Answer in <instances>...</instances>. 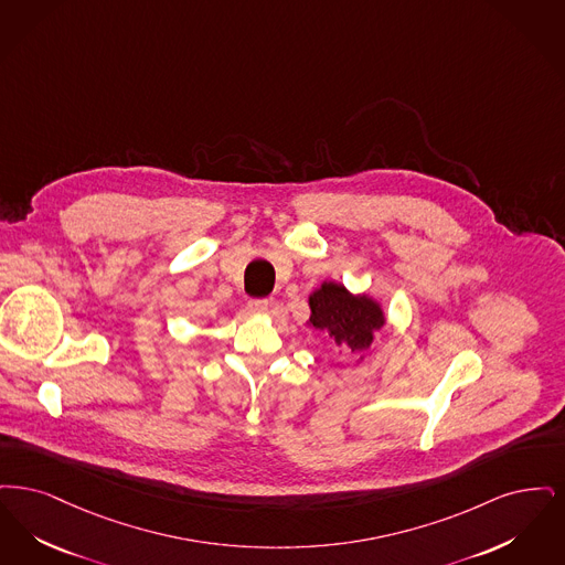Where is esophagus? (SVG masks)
Listing matches in <instances>:
<instances>
[{
    "mask_svg": "<svg viewBox=\"0 0 565 565\" xmlns=\"http://www.w3.org/2000/svg\"><path fill=\"white\" fill-rule=\"evenodd\" d=\"M268 299H248V310L250 312H266L268 310Z\"/></svg>",
    "mask_w": 565,
    "mask_h": 565,
    "instance_id": "1",
    "label": "esophagus"
}]
</instances>
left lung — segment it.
Wrapping results in <instances>:
<instances>
[{"mask_svg": "<svg viewBox=\"0 0 565 565\" xmlns=\"http://www.w3.org/2000/svg\"><path fill=\"white\" fill-rule=\"evenodd\" d=\"M310 324L329 331L338 344L350 348L352 352L367 348L373 333L384 324L377 303H373L369 297H352L344 287L333 282H324L310 297Z\"/></svg>", "mask_w": 565, "mask_h": 565, "instance_id": "left-lung-1", "label": "left lung"}]
</instances>
